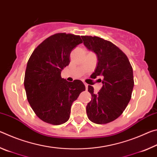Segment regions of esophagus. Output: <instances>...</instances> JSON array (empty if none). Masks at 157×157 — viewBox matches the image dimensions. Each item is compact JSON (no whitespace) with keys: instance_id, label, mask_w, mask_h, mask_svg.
I'll use <instances>...</instances> for the list:
<instances>
[{"instance_id":"obj_1","label":"esophagus","mask_w":157,"mask_h":157,"mask_svg":"<svg viewBox=\"0 0 157 157\" xmlns=\"http://www.w3.org/2000/svg\"><path fill=\"white\" fill-rule=\"evenodd\" d=\"M84 84L85 85V87H86V89H88V84H87L86 83H85V82H84Z\"/></svg>"}]
</instances>
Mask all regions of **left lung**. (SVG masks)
Segmentation results:
<instances>
[{"label": "left lung", "mask_w": 157, "mask_h": 157, "mask_svg": "<svg viewBox=\"0 0 157 157\" xmlns=\"http://www.w3.org/2000/svg\"><path fill=\"white\" fill-rule=\"evenodd\" d=\"M85 47L96 55L98 62L93 78L99 79L102 89L95 94L88 86L91 100L86 106L87 116L96 124H106L120 116L132 97L134 88L133 69L126 55L109 41L98 36H81Z\"/></svg>", "instance_id": "left-lung-1"}]
</instances>
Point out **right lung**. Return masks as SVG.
Here are the masks:
<instances>
[{"mask_svg":"<svg viewBox=\"0 0 157 157\" xmlns=\"http://www.w3.org/2000/svg\"><path fill=\"white\" fill-rule=\"evenodd\" d=\"M82 43L78 35L53 34L36 48L28 60L24 79L26 95L36 115L47 123L58 125L68 121L73 102L86 89L79 79L71 82L61 77L70 63L72 50Z\"/></svg>","mask_w":157,"mask_h":157,"instance_id":"1","label":"right lung"}]
</instances>
